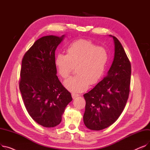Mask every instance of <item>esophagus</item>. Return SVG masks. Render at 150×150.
Returning <instances> with one entry per match:
<instances>
[{"instance_id":"1","label":"esophagus","mask_w":150,"mask_h":150,"mask_svg":"<svg viewBox=\"0 0 150 150\" xmlns=\"http://www.w3.org/2000/svg\"><path fill=\"white\" fill-rule=\"evenodd\" d=\"M80 95H78V94H76V93H72V97L73 98V99H75L76 98H77L78 97H79Z\"/></svg>"}]
</instances>
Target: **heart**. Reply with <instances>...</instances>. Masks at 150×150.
I'll return each instance as SVG.
<instances>
[{"label": "heart", "mask_w": 150, "mask_h": 150, "mask_svg": "<svg viewBox=\"0 0 150 150\" xmlns=\"http://www.w3.org/2000/svg\"><path fill=\"white\" fill-rule=\"evenodd\" d=\"M109 59L108 51L91 41L80 39L71 43L66 54H58L54 59L59 75L67 78L76 67V75L66 80L64 85L69 91L78 93L97 84L103 76Z\"/></svg>", "instance_id": "obj_1"}]
</instances>
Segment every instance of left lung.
Returning <instances> with one entry per match:
<instances>
[{"label": "left lung", "mask_w": 150, "mask_h": 150, "mask_svg": "<svg viewBox=\"0 0 150 150\" xmlns=\"http://www.w3.org/2000/svg\"><path fill=\"white\" fill-rule=\"evenodd\" d=\"M114 39V58L111 67L100 82L88 93L83 121L88 128L100 131L112 125L120 117L129 97L131 67L123 47Z\"/></svg>", "instance_id": "8db88e82"}]
</instances>
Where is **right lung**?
<instances>
[{"mask_svg": "<svg viewBox=\"0 0 150 150\" xmlns=\"http://www.w3.org/2000/svg\"><path fill=\"white\" fill-rule=\"evenodd\" d=\"M61 37L43 36L33 44L22 61L19 89L27 112L44 127L58 125L67 105L72 100L70 93L57 76L55 50Z\"/></svg>", "mask_w": 150, "mask_h": 150, "instance_id": "1", "label": "right lung"}]
</instances>
